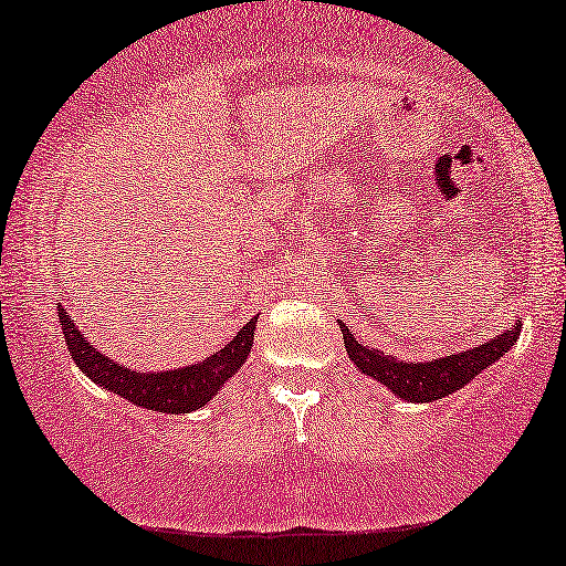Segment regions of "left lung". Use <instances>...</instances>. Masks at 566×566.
<instances>
[{"label": "left lung", "instance_id": "left-lung-1", "mask_svg": "<svg viewBox=\"0 0 566 566\" xmlns=\"http://www.w3.org/2000/svg\"><path fill=\"white\" fill-rule=\"evenodd\" d=\"M338 328L344 334L346 354L367 377L377 379L379 385H385L389 392L407 399V402H434V399H442L453 395L455 389L465 387L485 367H493V361H499L516 344L521 324L468 352L440 356V359L420 364L399 361L385 352L369 349V346L356 342L354 334L342 321H338Z\"/></svg>", "mask_w": 566, "mask_h": 566}]
</instances>
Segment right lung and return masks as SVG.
I'll use <instances>...</instances> for the list:
<instances>
[{
    "label": "right lung",
    "instance_id": "obj_1",
    "mask_svg": "<svg viewBox=\"0 0 566 566\" xmlns=\"http://www.w3.org/2000/svg\"><path fill=\"white\" fill-rule=\"evenodd\" d=\"M57 316L60 328L65 334V344L71 349L77 369H83V374H88L95 385L111 389L113 395L164 415H185L210 402L220 392L224 381L245 364L250 349H253V334L258 321L250 318L240 328L238 336H232L230 344H224L217 354L207 356L205 361L169 371H134L128 367H120V364L108 359L98 349H93L88 338L77 332V326L67 318L63 306H57Z\"/></svg>",
    "mask_w": 566,
    "mask_h": 566
}]
</instances>
